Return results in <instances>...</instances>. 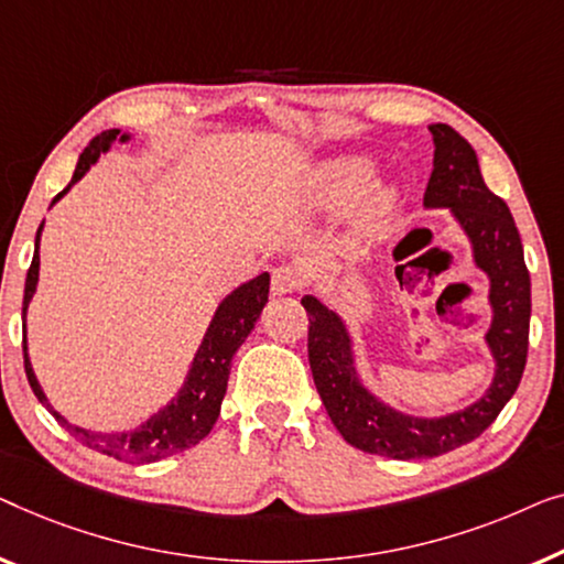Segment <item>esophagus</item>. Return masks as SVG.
Wrapping results in <instances>:
<instances>
[{
  "instance_id": "34e87169",
  "label": "esophagus",
  "mask_w": 564,
  "mask_h": 564,
  "mask_svg": "<svg viewBox=\"0 0 564 564\" xmlns=\"http://www.w3.org/2000/svg\"><path fill=\"white\" fill-rule=\"evenodd\" d=\"M304 285V273L293 265H279L273 271V281H271V291L273 296H285V293L299 291Z\"/></svg>"
}]
</instances>
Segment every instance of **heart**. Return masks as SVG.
Listing matches in <instances>:
<instances>
[{
	"instance_id": "b5f03b06",
	"label": "heart",
	"mask_w": 564,
	"mask_h": 564,
	"mask_svg": "<svg viewBox=\"0 0 564 564\" xmlns=\"http://www.w3.org/2000/svg\"><path fill=\"white\" fill-rule=\"evenodd\" d=\"M370 176V161L360 155H347L335 158V161L324 163L316 171V194H319L322 204L339 206L350 202L355 192L365 184V178ZM395 204V192L388 184L365 186L358 206H355V227L358 229H372L388 217V212Z\"/></svg>"
}]
</instances>
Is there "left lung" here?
<instances>
[{"instance_id":"8db88e82","label":"left lung","mask_w":564,"mask_h":564,"mask_svg":"<svg viewBox=\"0 0 564 564\" xmlns=\"http://www.w3.org/2000/svg\"><path fill=\"white\" fill-rule=\"evenodd\" d=\"M434 169L424 192L426 209H449L473 245V260L488 275L490 327L486 345L494 355V383L470 406L444 416H414L388 406L368 391L355 365L352 337L335 308L304 296L308 314V365L324 409L345 442L370 455L424 459L463 447L496 422L517 393L527 365L531 281L521 237L509 206L486 186L478 155L449 124H430Z\"/></svg>"}]
</instances>
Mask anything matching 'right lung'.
I'll use <instances>...</instances> for the list:
<instances>
[{
  "label": "right lung",
  "instance_id": "add662e5",
  "mask_svg": "<svg viewBox=\"0 0 564 564\" xmlns=\"http://www.w3.org/2000/svg\"><path fill=\"white\" fill-rule=\"evenodd\" d=\"M120 140L127 142L130 134H122L120 130H105L97 134L89 145L84 148V153L78 155L74 178L70 184L63 188V192L55 196L53 204L61 199L63 194H68V188L86 176V171L91 169L94 163L99 161L101 153H107L112 148V142ZM41 232L43 225L37 227L35 235V256L33 263H30L28 281H25V299H22V316L28 314L30 299L35 296L37 289V273H41ZM268 289H271V275L260 273L258 279L248 283L237 285V289L229 293V296L221 299V304L214 312L209 329L202 339L199 350L194 355L192 368H188V376L184 386L178 388V393L165 403L163 409H158L148 422L134 426L130 432H91L84 430V426H76L63 419L58 411L51 406V401L45 399L41 383H37L33 365L28 358V337L22 339V352H25V372L30 380V388L37 395V401L51 411L55 422L66 426L68 434L89 449H97L101 455H109L115 459H122V463L130 465H148L158 463V459H165L176 452H184L194 444H199L206 434L212 432L214 422H217L221 399L227 393V380H229V368H232V358L248 335L256 327L260 312H263L268 301ZM25 329V327H22Z\"/></svg>",
  "mask_w": 564,
  "mask_h": 564
}]
</instances>
